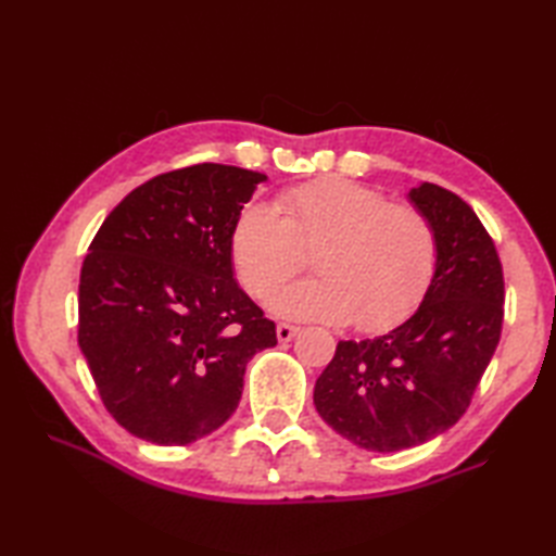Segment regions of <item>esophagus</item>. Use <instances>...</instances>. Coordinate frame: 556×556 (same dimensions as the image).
<instances>
[{
	"instance_id": "esophagus-1",
	"label": "esophagus",
	"mask_w": 556,
	"mask_h": 556,
	"mask_svg": "<svg viewBox=\"0 0 556 556\" xmlns=\"http://www.w3.org/2000/svg\"><path fill=\"white\" fill-rule=\"evenodd\" d=\"M296 334H299V327L296 325H287V323H279L277 325V339L279 341H291Z\"/></svg>"
}]
</instances>
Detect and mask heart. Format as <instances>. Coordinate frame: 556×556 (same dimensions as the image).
Returning <instances> with one entry per match:
<instances>
[{"label": "heart", "instance_id": "1", "mask_svg": "<svg viewBox=\"0 0 556 556\" xmlns=\"http://www.w3.org/2000/svg\"><path fill=\"white\" fill-rule=\"evenodd\" d=\"M229 248L241 285L257 299L301 269L303 251H317V277L279 289L271 313L329 325L353 320L363 332L404 320L437 267V236L420 210L339 176L289 188L277 210L248 203Z\"/></svg>", "mask_w": 556, "mask_h": 556}]
</instances>
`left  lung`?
Wrapping results in <instances>:
<instances>
[{
	"label": "left lung",
	"mask_w": 556,
	"mask_h": 556,
	"mask_svg": "<svg viewBox=\"0 0 556 556\" xmlns=\"http://www.w3.org/2000/svg\"><path fill=\"white\" fill-rule=\"evenodd\" d=\"M408 200L437 236L422 303L392 332L339 341L313 392L329 428L380 454L428 442L464 416L504 320L502 263L473 207L434 184L410 188Z\"/></svg>",
	"instance_id": "8db88e82"
}]
</instances>
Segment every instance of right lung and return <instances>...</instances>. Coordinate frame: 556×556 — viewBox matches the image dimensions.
I'll return each mask as SVG.
<instances>
[{
    "mask_svg": "<svg viewBox=\"0 0 556 556\" xmlns=\"http://www.w3.org/2000/svg\"><path fill=\"white\" fill-rule=\"evenodd\" d=\"M265 174L193 164L134 188L92 239L78 285V346L104 408L140 440L184 446L241 401L275 323L233 279L231 227Z\"/></svg>",
    "mask_w": 556,
    "mask_h": 556,
    "instance_id": "obj_1",
    "label": "right lung"
}]
</instances>
